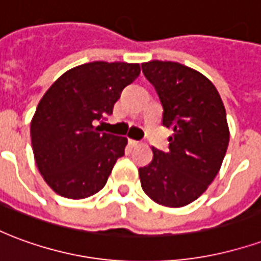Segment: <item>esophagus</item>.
Returning <instances> with one entry per match:
<instances>
[{"instance_id":"34e87169","label":"esophagus","mask_w":261,"mask_h":261,"mask_svg":"<svg viewBox=\"0 0 261 261\" xmlns=\"http://www.w3.org/2000/svg\"><path fill=\"white\" fill-rule=\"evenodd\" d=\"M128 144H130L131 147H138L140 141H137V140H128Z\"/></svg>"}]
</instances>
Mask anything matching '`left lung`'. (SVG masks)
Returning <instances> with one entry per match:
<instances>
[{
    "label": "left lung",
    "instance_id": "1",
    "mask_svg": "<svg viewBox=\"0 0 261 261\" xmlns=\"http://www.w3.org/2000/svg\"><path fill=\"white\" fill-rule=\"evenodd\" d=\"M173 131L169 149L152 148V162L138 169L142 190L166 207H183L201 196L224 161L229 130L217 88L198 71L173 61L141 64Z\"/></svg>",
    "mask_w": 261,
    "mask_h": 261
}]
</instances>
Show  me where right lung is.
<instances>
[{
  "instance_id": "right-lung-1",
  "label": "right lung",
  "mask_w": 261,
  "mask_h": 261,
  "mask_svg": "<svg viewBox=\"0 0 261 261\" xmlns=\"http://www.w3.org/2000/svg\"><path fill=\"white\" fill-rule=\"evenodd\" d=\"M140 64L93 61L69 69L48 88L31 123L37 169L60 196L80 200L102 190L125 137L100 133L95 120L113 113Z\"/></svg>"
}]
</instances>
